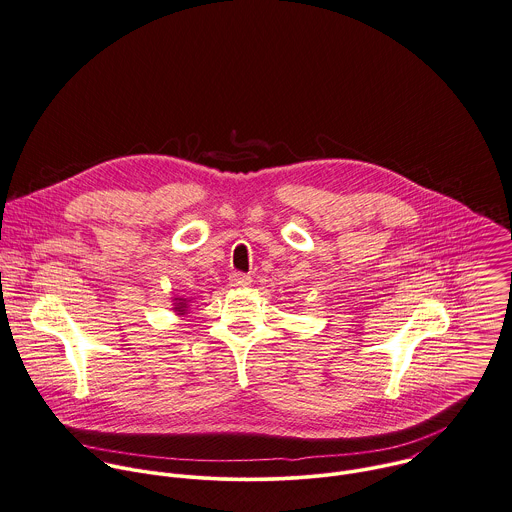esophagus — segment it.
I'll list each match as a JSON object with an SVG mask.
<instances>
[{
  "instance_id": "obj_1",
  "label": "esophagus",
  "mask_w": 512,
  "mask_h": 512,
  "mask_svg": "<svg viewBox=\"0 0 512 512\" xmlns=\"http://www.w3.org/2000/svg\"><path fill=\"white\" fill-rule=\"evenodd\" d=\"M229 281H231L233 287H249L251 285V277L245 275V273H233L229 277Z\"/></svg>"
}]
</instances>
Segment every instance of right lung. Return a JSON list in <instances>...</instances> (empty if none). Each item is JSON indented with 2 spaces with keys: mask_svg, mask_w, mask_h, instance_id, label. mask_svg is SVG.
<instances>
[{
  "mask_svg": "<svg viewBox=\"0 0 512 512\" xmlns=\"http://www.w3.org/2000/svg\"><path fill=\"white\" fill-rule=\"evenodd\" d=\"M173 301H175V303H173V311H175L177 315H185V311H187V307H189V301H187V299H181V297H175Z\"/></svg>",
  "mask_w": 512,
  "mask_h": 512,
  "instance_id": "right-lung-1",
  "label": "right lung"
}]
</instances>
